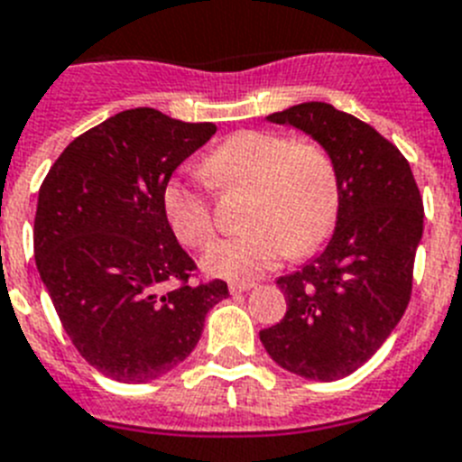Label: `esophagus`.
<instances>
[{"mask_svg": "<svg viewBox=\"0 0 462 462\" xmlns=\"http://www.w3.org/2000/svg\"><path fill=\"white\" fill-rule=\"evenodd\" d=\"M254 289V282H232L230 293H244V291Z\"/></svg>", "mask_w": 462, "mask_h": 462, "instance_id": "1", "label": "esophagus"}]
</instances>
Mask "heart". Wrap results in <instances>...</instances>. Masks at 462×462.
<instances>
[{"label":"heart","instance_id":"obj_1","mask_svg":"<svg viewBox=\"0 0 462 462\" xmlns=\"http://www.w3.org/2000/svg\"><path fill=\"white\" fill-rule=\"evenodd\" d=\"M213 189H249L244 223L249 230L213 244L207 273L251 282L286 254L308 255L331 235L340 189L333 159L317 143H293L274 131H237L201 162ZM164 216L178 242L204 249L216 235L208 189L180 178L162 192Z\"/></svg>","mask_w":462,"mask_h":462}]
</instances>
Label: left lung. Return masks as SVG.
<instances>
[{"instance_id": "1", "label": "left lung", "mask_w": 462, "mask_h": 462, "mask_svg": "<svg viewBox=\"0 0 462 462\" xmlns=\"http://www.w3.org/2000/svg\"><path fill=\"white\" fill-rule=\"evenodd\" d=\"M267 122L312 135L338 173V220L327 249L277 279L284 319L261 331L267 355L310 381H338L394 331L413 286L422 197L406 157L374 126L328 103H300Z\"/></svg>"}]
</instances>
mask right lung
Masks as SVG:
<instances>
[{"label":"right lung","instance_id":"add662e5","mask_svg":"<svg viewBox=\"0 0 462 462\" xmlns=\"http://www.w3.org/2000/svg\"><path fill=\"white\" fill-rule=\"evenodd\" d=\"M216 134L152 107L124 110L77 135L46 173L34 261L65 333L93 369L154 381L199 343L227 284H195V261L166 223L162 192Z\"/></svg>","mask_w":462,"mask_h":462}]
</instances>
